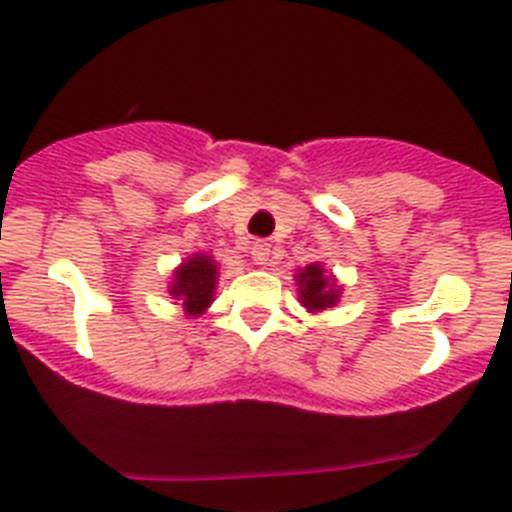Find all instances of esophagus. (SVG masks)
I'll return each mask as SVG.
<instances>
[{
  "label": "esophagus",
  "mask_w": 512,
  "mask_h": 512,
  "mask_svg": "<svg viewBox=\"0 0 512 512\" xmlns=\"http://www.w3.org/2000/svg\"><path fill=\"white\" fill-rule=\"evenodd\" d=\"M269 256H271V243H266V241H253L251 243L253 264H269Z\"/></svg>",
  "instance_id": "1"
}]
</instances>
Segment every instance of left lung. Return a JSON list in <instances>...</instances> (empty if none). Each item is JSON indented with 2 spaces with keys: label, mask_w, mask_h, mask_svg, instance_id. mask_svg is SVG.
I'll use <instances>...</instances> for the list:
<instances>
[{
  "label": "left lung",
  "mask_w": 512,
  "mask_h": 512,
  "mask_svg": "<svg viewBox=\"0 0 512 512\" xmlns=\"http://www.w3.org/2000/svg\"><path fill=\"white\" fill-rule=\"evenodd\" d=\"M297 287H300V302L310 312L328 310L341 297V287L336 279L328 277L320 264H310L297 274Z\"/></svg>",
  "instance_id": "obj_1"
}]
</instances>
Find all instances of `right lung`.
I'll use <instances>...</instances> for the list:
<instances>
[{
    "mask_svg": "<svg viewBox=\"0 0 512 512\" xmlns=\"http://www.w3.org/2000/svg\"><path fill=\"white\" fill-rule=\"evenodd\" d=\"M217 284V264L210 253H194L174 271V282L169 287V295L174 300H182L184 312L200 318L210 307L215 297Z\"/></svg>",
    "mask_w": 512,
    "mask_h": 512,
    "instance_id": "obj_1",
    "label": "right lung"
}]
</instances>
